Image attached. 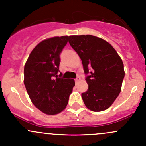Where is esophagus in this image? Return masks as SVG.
Masks as SVG:
<instances>
[{
    "label": "esophagus",
    "instance_id": "1",
    "mask_svg": "<svg viewBox=\"0 0 146 146\" xmlns=\"http://www.w3.org/2000/svg\"><path fill=\"white\" fill-rule=\"evenodd\" d=\"M80 78L79 77V76H77V77H76V78L75 79V81H76V83H78V82L80 81Z\"/></svg>",
    "mask_w": 146,
    "mask_h": 146
}]
</instances>
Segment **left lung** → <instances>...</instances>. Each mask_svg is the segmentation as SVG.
Here are the masks:
<instances>
[{
    "mask_svg": "<svg viewBox=\"0 0 146 146\" xmlns=\"http://www.w3.org/2000/svg\"><path fill=\"white\" fill-rule=\"evenodd\" d=\"M68 42L83 66L88 89L82 93L85 106L93 111L108 109L121 92L124 78L121 58L110 44L92 35L70 36Z\"/></svg>",
    "mask_w": 146,
    "mask_h": 146,
    "instance_id": "left-lung-1",
    "label": "left lung"
}]
</instances>
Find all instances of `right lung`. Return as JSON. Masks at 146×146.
<instances>
[{
    "label": "right lung",
    "mask_w": 146,
    "mask_h": 146,
    "mask_svg": "<svg viewBox=\"0 0 146 146\" xmlns=\"http://www.w3.org/2000/svg\"><path fill=\"white\" fill-rule=\"evenodd\" d=\"M68 36L45 39L29 54L24 68V84L34 105L46 114H56L66 108L73 88V79L58 76L60 55Z\"/></svg>",
    "instance_id": "right-lung-1"
}]
</instances>
